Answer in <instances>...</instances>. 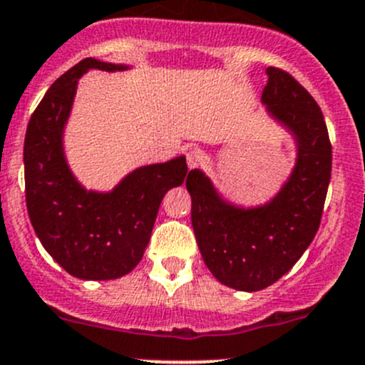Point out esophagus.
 Listing matches in <instances>:
<instances>
[{
	"label": "esophagus",
	"mask_w": 365,
	"mask_h": 365,
	"mask_svg": "<svg viewBox=\"0 0 365 365\" xmlns=\"http://www.w3.org/2000/svg\"><path fill=\"white\" fill-rule=\"evenodd\" d=\"M200 157H201V152L197 146H189V148H187L185 159H187V165H189V169L196 168V165L200 164Z\"/></svg>",
	"instance_id": "1"
}]
</instances>
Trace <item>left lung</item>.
<instances>
[{"label": "left lung", "mask_w": 365, "mask_h": 365, "mask_svg": "<svg viewBox=\"0 0 365 365\" xmlns=\"http://www.w3.org/2000/svg\"><path fill=\"white\" fill-rule=\"evenodd\" d=\"M261 104L295 141V165L268 201L244 206L222 196L201 169L187 176L194 235L213 277L238 292H259L292 270L322 220L332 146L319 106L288 72L267 68Z\"/></svg>", "instance_id": "left-lung-1"}]
</instances>
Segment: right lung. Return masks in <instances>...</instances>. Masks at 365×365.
Masks as SVG:
<instances>
[{"label":"right lung","mask_w":365,"mask_h":365,"mask_svg":"<svg viewBox=\"0 0 365 365\" xmlns=\"http://www.w3.org/2000/svg\"><path fill=\"white\" fill-rule=\"evenodd\" d=\"M130 65L86 58L53 83L33 113L24 139L28 215L43 249L70 275L111 281L141 261L169 189L182 185L185 155L139 165L111 190L86 189L70 169L65 130L79 79L90 70L123 72Z\"/></svg>","instance_id":"add662e5"}]
</instances>
